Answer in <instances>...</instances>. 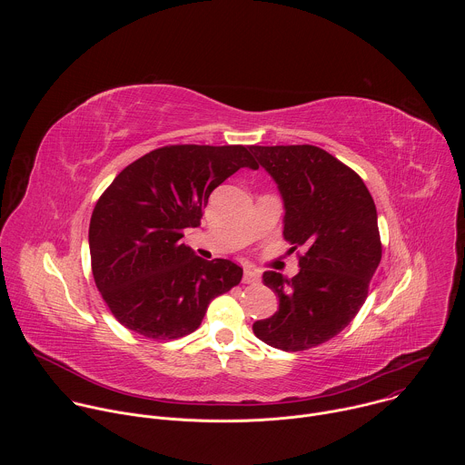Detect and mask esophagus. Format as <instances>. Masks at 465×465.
<instances>
[{
  "instance_id": "obj_1",
  "label": "esophagus",
  "mask_w": 465,
  "mask_h": 465,
  "mask_svg": "<svg viewBox=\"0 0 465 465\" xmlns=\"http://www.w3.org/2000/svg\"><path fill=\"white\" fill-rule=\"evenodd\" d=\"M242 282H244V283H248V285H255V283H259V282H261V274H259V271H255V269H252V267L244 269Z\"/></svg>"
}]
</instances>
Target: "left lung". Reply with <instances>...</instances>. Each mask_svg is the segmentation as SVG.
Listing matches in <instances>:
<instances>
[{
  "label": "left lung",
  "instance_id": "1",
  "mask_svg": "<svg viewBox=\"0 0 465 465\" xmlns=\"http://www.w3.org/2000/svg\"><path fill=\"white\" fill-rule=\"evenodd\" d=\"M250 151L282 194L283 237L292 250L305 248L294 278L262 274L280 305L252 329L272 348L303 351L339 335L366 302L382 252L377 210L362 178L323 149L252 145Z\"/></svg>",
  "mask_w": 465,
  "mask_h": 465
}]
</instances>
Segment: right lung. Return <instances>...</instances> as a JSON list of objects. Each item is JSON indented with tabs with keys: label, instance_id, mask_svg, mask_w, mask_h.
Wrapping results in <instances>:
<instances>
[{
	"label": "right lung",
	"instance_id": "right-lung-1",
	"mask_svg": "<svg viewBox=\"0 0 465 465\" xmlns=\"http://www.w3.org/2000/svg\"><path fill=\"white\" fill-rule=\"evenodd\" d=\"M242 167L257 169L242 145H169L114 178L88 241L95 285L121 325L154 341L185 337L241 282L239 264L206 261L180 239L201 224L212 191Z\"/></svg>",
	"mask_w": 465,
	"mask_h": 465
}]
</instances>
